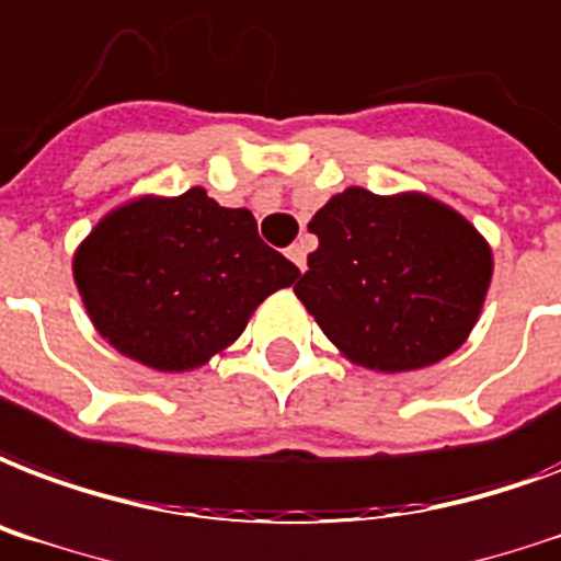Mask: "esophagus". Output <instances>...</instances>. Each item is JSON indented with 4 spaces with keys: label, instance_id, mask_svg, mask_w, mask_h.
<instances>
[{
    "label": "esophagus",
    "instance_id": "34e87169",
    "mask_svg": "<svg viewBox=\"0 0 561 561\" xmlns=\"http://www.w3.org/2000/svg\"><path fill=\"white\" fill-rule=\"evenodd\" d=\"M288 259L297 264L299 271H306V267H309V241H302V238H299V241L288 250Z\"/></svg>",
    "mask_w": 561,
    "mask_h": 561
}]
</instances>
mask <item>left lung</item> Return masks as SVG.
Here are the masks:
<instances>
[{"label":"left lung","instance_id":"left-lung-1","mask_svg":"<svg viewBox=\"0 0 561 561\" xmlns=\"http://www.w3.org/2000/svg\"><path fill=\"white\" fill-rule=\"evenodd\" d=\"M309 232L318 250L294 285L350 362L400 374L465 344L491 282V250L473 226L423 194L332 196Z\"/></svg>","mask_w":561,"mask_h":561}]
</instances>
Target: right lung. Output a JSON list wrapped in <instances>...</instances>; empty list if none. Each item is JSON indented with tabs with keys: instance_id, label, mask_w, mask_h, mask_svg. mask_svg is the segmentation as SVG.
<instances>
[{
	"instance_id": "right-lung-1",
	"label": "right lung",
	"mask_w": 561,
	"mask_h": 561,
	"mask_svg": "<svg viewBox=\"0 0 561 561\" xmlns=\"http://www.w3.org/2000/svg\"><path fill=\"white\" fill-rule=\"evenodd\" d=\"M72 276L111 347L173 374L229 347L259 302L299 271L259 238L247 208L191 187L111 211L76 252Z\"/></svg>"
}]
</instances>
